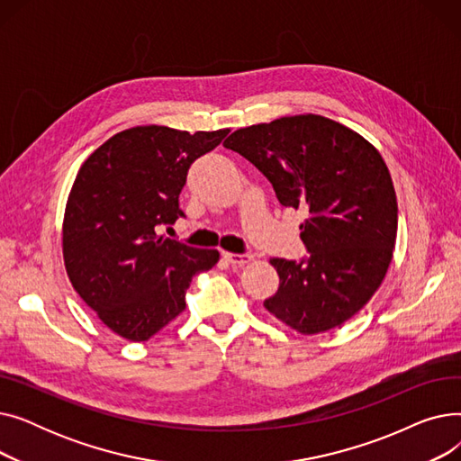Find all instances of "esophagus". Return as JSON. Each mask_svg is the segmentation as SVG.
Masks as SVG:
<instances>
[{
	"label": "esophagus",
	"instance_id": "34e87169",
	"mask_svg": "<svg viewBox=\"0 0 461 461\" xmlns=\"http://www.w3.org/2000/svg\"><path fill=\"white\" fill-rule=\"evenodd\" d=\"M222 256H224V259H226L228 263L233 265V267H243V265H247V263L252 261V256H249V254H231V252H224Z\"/></svg>",
	"mask_w": 461,
	"mask_h": 461
}]
</instances>
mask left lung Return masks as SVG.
I'll list each match as a JSON object with an SVG mask.
<instances>
[{"instance_id": "1", "label": "left lung", "mask_w": 461, "mask_h": 461, "mask_svg": "<svg viewBox=\"0 0 461 461\" xmlns=\"http://www.w3.org/2000/svg\"><path fill=\"white\" fill-rule=\"evenodd\" d=\"M224 148L249 158L284 207L308 212L301 239L310 256L269 259L280 285L263 306L301 334L351 320L379 289L396 245V192L379 151L316 113L239 129Z\"/></svg>"}]
</instances>
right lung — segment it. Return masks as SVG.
<instances>
[{
	"label": "right lung",
	"instance_id": "add662e5",
	"mask_svg": "<svg viewBox=\"0 0 461 461\" xmlns=\"http://www.w3.org/2000/svg\"><path fill=\"white\" fill-rule=\"evenodd\" d=\"M228 132L132 127L106 140L78 169L61 231L67 276L125 340L145 342L174 321L192 276L221 258L214 249L157 235V226L183 216L179 194L190 164Z\"/></svg>",
	"mask_w": 461,
	"mask_h": 461
}]
</instances>
